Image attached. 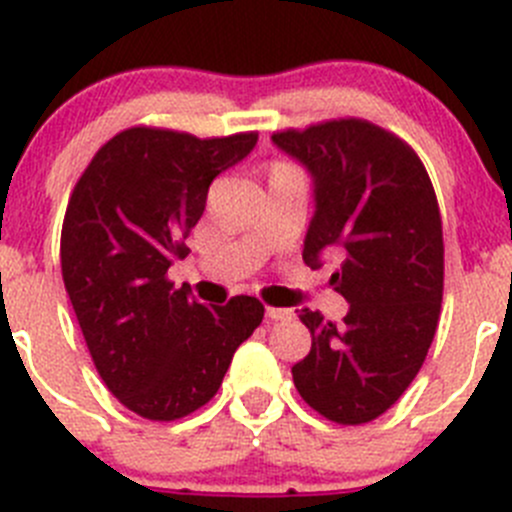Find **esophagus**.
I'll use <instances>...</instances> for the list:
<instances>
[{"mask_svg":"<svg viewBox=\"0 0 512 512\" xmlns=\"http://www.w3.org/2000/svg\"><path fill=\"white\" fill-rule=\"evenodd\" d=\"M266 316H269L271 321H281V319H289L291 311L281 309V306H266Z\"/></svg>","mask_w":512,"mask_h":512,"instance_id":"obj_1","label":"esophagus"}]
</instances>
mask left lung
<instances>
[{
	"label": "left lung",
	"instance_id": "left-lung-1",
	"mask_svg": "<svg viewBox=\"0 0 512 512\" xmlns=\"http://www.w3.org/2000/svg\"><path fill=\"white\" fill-rule=\"evenodd\" d=\"M271 138L314 175L304 261L319 266V253H337L329 284L349 301L342 321L299 311L311 352L291 367L294 384L326 420L364 425L405 394L435 339L445 286L435 188L410 143L364 118Z\"/></svg>",
	"mask_w": 512,
	"mask_h": 512
}]
</instances>
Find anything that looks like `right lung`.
<instances>
[{
    "label": "right lung",
    "mask_w": 512,
    "mask_h": 512,
    "mask_svg": "<svg viewBox=\"0 0 512 512\" xmlns=\"http://www.w3.org/2000/svg\"><path fill=\"white\" fill-rule=\"evenodd\" d=\"M256 140L253 130L196 138L133 125L100 145L70 193L65 289L100 379L145 420L173 422L211 402L233 352L264 319L253 296L203 306L168 279L213 178Z\"/></svg>",
    "instance_id": "obj_1"
}]
</instances>
